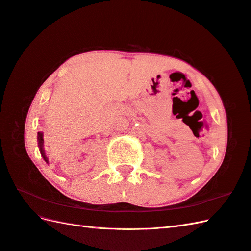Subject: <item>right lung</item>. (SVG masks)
Listing matches in <instances>:
<instances>
[{
    "label": "right lung",
    "instance_id": "obj_1",
    "mask_svg": "<svg viewBox=\"0 0 251 251\" xmlns=\"http://www.w3.org/2000/svg\"><path fill=\"white\" fill-rule=\"evenodd\" d=\"M44 135L43 132H38L37 133V141H38V148H39V151H40V154H42L44 160L48 164V157L46 156V153H45V150H44Z\"/></svg>",
    "mask_w": 251,
    "mask_h": 251
}]
</instances>
